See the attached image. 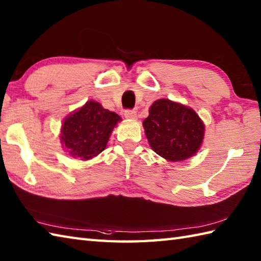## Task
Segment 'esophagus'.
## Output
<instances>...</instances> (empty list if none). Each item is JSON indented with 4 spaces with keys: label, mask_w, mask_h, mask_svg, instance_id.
I'll use <instances>...</instances> for the list:
<instances>
[{
    "label": "esophagus",
    "mask_w": 261,
    "mask_h": 261,
    "mask_svg": "<svg viewBox=\"0 0 261 261\" xmlns=\"http://www.w3.org/2000/svg\"><path fill=\"white\" fill-rule=\"evenodd\" d=\"M124 116L129 120H137V112L135 110H126L124 112Z\"/></svg>",
    "instance_id": "obj_1"
}]
</instances>
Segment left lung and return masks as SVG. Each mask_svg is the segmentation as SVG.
Instances as JSON below:
<instances>
[{
  "mask_svg": "<svg viewBox=\"0 0 261 261\" xmlns=\"http://www.w3.org/2000/svg\"><path fill=\"white\" fill-rule=\"evenodd\" d=\"M152 150L168 162H184L202 147L205 124L192 108L160 98L149 108L142 122Z\"/></svg>",
  "mask_w": 261,
  "mask_h": 261,
  "instance_id": "8db88e82",
  "label": "left lung"
}]
</instances>
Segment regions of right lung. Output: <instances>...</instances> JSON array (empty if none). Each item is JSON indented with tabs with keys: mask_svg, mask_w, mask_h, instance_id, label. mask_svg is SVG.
Wrapping results in <instances>:
<instances>
[{
	"mask_svg": "<svg viewBox=\"0 0 261 261\" xmlns=\"http://www.w3.org/2000/svg\"><path fill=\"white\" fill-rule=\"evenodd\" d=\"M121 116L90 99L65 118L60 127V142L71 158L90 160L101 153Z\"/></svg>",
	"mask_w": 261,
	"mask_h": 261,
	"instance_id": "add662e5",
	"label": "right lung"
}]
</instances>
